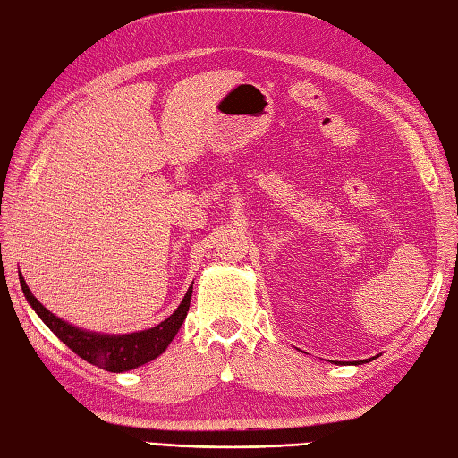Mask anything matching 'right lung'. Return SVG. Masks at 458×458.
<instances>
[{
  "label": "right lung",
  "instance_id": "obj_1",
  "mask_svg": "<svg viewBox=\"0 0 458 458\" xmlns=\"http://www.w3.org/2000/svg\"><path fill=\"white\" fill-rule=\"evenodd\" d=\"M20 283L25 297L30 301V305L36 309L41 321L55 333L59 341H64L77 357H81L83 360H88V363L99 369L111 370V373H123V370L141 367L145 363H149L155 357H159L161 352L167 349V344L174 341L181 323L185 321L193 293L191 284L175 313L167 317L165 321L159 323L157 327H153V329L131 335H98L75 329V327L67 325L62 318H57L31 295V291L28 284H25L21 275Z\"/></svg>",
  "mask_w": 458,
  "mask_h": 458
}]
</instances>
